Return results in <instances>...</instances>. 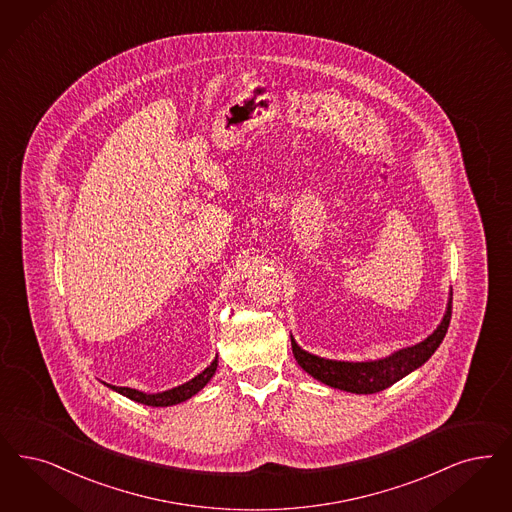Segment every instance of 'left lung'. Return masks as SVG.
<instances>
[{"label":"left lung","mask_w":512,"mask_h":512,"mask_svg":"<svg viewBox=\"0 0 512 512\" xmlns=\"http://www.w3.org/2000/svg\"><path fill=\"white\" fill-rule=\"evenodd\" d=\"M450 320L451 301L448 303L440 326L434 329V333H430L425 341L413 347L400 348L381 360H369V362L326 360L303 350L295 343L293 337H291V348L297 364L320 383L329 385L333 389L354 392V394H373L379 390L389 389L390 385L406 377L413 369L421 368L444 341L446 331L450 328Z\"/></svg>","instance_id":"obj_1"}]
</instances>
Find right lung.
Returning a JSON list of instances; mask_svg holds the SVG:
<instances>
[{"mask_svg": "<svg viewBox=\"0 0 512 512\" xmlns=\"http://www.w3.org/2000/svg\"><path fill=\"white\" fill-rule=\"evenodd\" d=\"M215 369H217V358L207 366V368L198 373L194 379H190L188 383L179 385L175 389L164 390V392H156V394H146L137 389H129V387H114L110 385V389L116 390L123 394L125 398L129 400H135L139 404L144 406H152V408H167V406H175V404H181L184 400L192 398L196 392L204 389L205 385L211 381V377L215 375Z\"/></svg>", "mask_w": 512, "mask_h": 512, "instance_id": "1", "label": "right lung"}]
</instances>
